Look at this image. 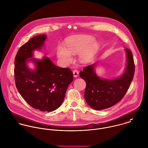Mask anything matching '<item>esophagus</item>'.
<instances>
[{
  "label": "esophagus",
  "mask_w": 148,
  "mask_h": 148,
  "mask_svg": "<svg viewBox=\"0 0 148 148\" xmlns=\"http://www.w3.org/2000/svg\"><path fill=\"white\" fill-rule=\"evenodd\" d=\"M73 74L75 77H77L79 76V72L77 70H74L73 71Z\"/></svg>",
  "instance_id": "1"
}]
</instances>
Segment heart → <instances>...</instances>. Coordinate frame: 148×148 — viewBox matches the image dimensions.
<instances>
[{"label": "heart", "instance_id": "1", "mask_svg": "<svg viewBox=\"0 0 148 148\" xmlns=\"http://www.w3.org/2000/svg\"><path fill=\"white\" fill-rule=\"evenodd\" d=\"M93 37L88 35H79L69 38L66 41V49L58 46L57 56L63 65L69 64L72 61L71 55L79 54V60L82 63L88 62L98 49L99 44Z\"/></svg>", "mask_w": 148, "mask_h": 148}]
</instances>
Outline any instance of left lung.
I'll list each match as a JSON object with an SVG mask.
<instances>
[{
	"instance_id": "8db88e82",
	"label": "left lung",
	"mask_w": 148,
	"mask_h": 148,
	"mask_svg": "<svg viewBox=\"0 0 148 148\" xmlns=\"http://www.w3.org/2000/svg\"><path fill=\"white\" fill-rule=\"evenodd\" d=\"M126 65L125 72L119 77L102 79L95 71L97 63L88 65L80 71V76L86 83L84 98L87 104L96 110L112 107L123 98L133 80L135 66L131 50L125 49Z\"/></svg>"
}]
</instances>
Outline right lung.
Returning a JSON list of instances; mask_svg holds the SVG:
<instances>
[{
    "label": "right lung",
    "instance_id": "1",
    "mask_svg": "<svg viewBox=\"0 0 148 148\" xmlns=\"http://www.w3.org/2000/svg\"><path fill=\"white\" fill-rule=\"evenodd\" d=\"M46 39L47 35H38L19 48L15 58L14 76L18 92L31 107L51 112L61 105L73 76L70 69L55 65L48 57L33 58V51L41 49ZM29 61L35 64L34 70L27 66Z\"/></svg>",
    "mask_w": 148,
    "mask_h": 148
}]
</instances>
